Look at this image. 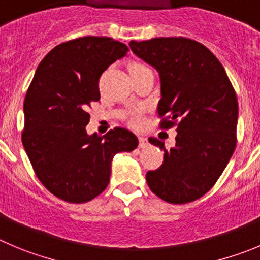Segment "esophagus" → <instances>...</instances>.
<instances>
[{
  "mask_svg": "<svg viewBox=\"0 0 260 260\" xmlns=\"http://www.w3.org/2000/svg\"><path fill=\"white\" fill-rule=\"evenodd\" d=\"M147 144H149V141H147L146 137H144V136H140V137H138V145H140L141 149H145V147L147 146Z\"/></svg>",
  "mask_w": 260,
  "mask_h": 260,
  "instance_id": "34e87169",
  "label": "esophagus"
}]
</instances>
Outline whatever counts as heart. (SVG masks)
I'll list each match as a JSON object with an SVG mask.
<instances>
[{"instance_id":"1","label":"heart","mask_w":260,"mask_h":260,"mask_svg":"<svg viewBox=\"0 0 260 260\" xmlns=\"http://www.w3.org/2000/svg\"><path fill=\"white\" fill-rule=\"evenodd\" d=\"M144 69H149V68L140 61H132L129 64V67H128L129 74L131 73H135V72H138V70H144ZM129 122L132 123L135 127H138V125L142 124V116H141V114H140V111H133V113L131 114Z\"/></svg>"}]
</instances>
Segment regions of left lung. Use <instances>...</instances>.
<instances>
[{
  "label": "left lung",
  "instance_id": "1",
  "mask_svg": "<svg viewBox=\"0 0 260 260\" xmlns=\"http://www.w3.org/2000/svg\"><path fill=\"white\" fill-rule=\"evenodd\" d=\"M129 47L159 72L160 128H177L169 150L149 138L164 151V161L147 172V185L167 203L198 200L215 185L236 147V92L219 60L200 42L160 37L131 41Z\"/></svg>",
  "mask_w": 260,
  "mask_h": 260
}]
</instances>
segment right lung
I'll use <instances>...</instances> for the list:
<instances>
[{
  "instance_id": "add662e5",
  "label": "right lung",
  "mask_w": 260,
  "mask_h": 260,
  "mask_svg": "<svg viewBox=\"0 0 260 260\" xmlns=\"http://www.w3.org/2000/svg\"><path fill=\"white\" fill-rule=\"evenodd\" d=\"M128 47L109 37H79L53 47L38 65L24 100L21 141L42 185L68 203H87L109 185L116 152L138 140L115 127L88 136L87 113L100 100L99 81Z\"/></svg>"
}]
</instances>
